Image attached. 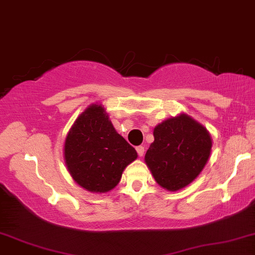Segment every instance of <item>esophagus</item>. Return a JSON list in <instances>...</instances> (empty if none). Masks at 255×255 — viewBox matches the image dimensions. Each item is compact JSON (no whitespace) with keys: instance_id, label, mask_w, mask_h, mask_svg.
<instances>
[{"instance_id":"1","label":"esophagus","mask_w":255,"mask_h":255,"mask_svg":"<svg viewBox=\"0 0 255 255\" xmlns=\"http://www.w3.org/2000/svg\"><path fill=\"white\" fill-rule=\"evenodd\" d=\"M136 151H137L138 156L142 157V156L144 155V147H143V145H138V147H136Z\"/></svg>"}]
</instances>
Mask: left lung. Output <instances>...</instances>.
I'll return each instance as SVG.
<instances>
[{"mask_svg": "<svg viewBox=\"0 0 255 255\" xmlns=\"http://www.w3.org/2000/svg\"><path fill=\"white\" fill-rule=\"evenodd\" d=\"M154 138L144 161L155 181L169 191L185 188L196 179L211 154L209 131L186 114L156 126Z\"/></svg>", "mask_w": 255, "mask_h": 255, "instance_id": "left-lung-1", "label": "left lung"}]
</instances>
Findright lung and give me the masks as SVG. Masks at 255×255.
<instances>
[{
    "instance_id": "add662e5",
    "label": "right lung",
    "mask_w": 255,
    "mask_h": 255,
    "mask_svg": "<svg viewBox=\"0 0 255 255\" xmlns=\"http://www.w3.org/2000/svg\"><path fill=\"white\" fill-rule=\"evenodd\" d=\"M67 170L81 188L108 192L120 182L122 172L137 158V152L117 133L101 105L83 112L65 138Z\"/></svg>"
}]
</instances>
